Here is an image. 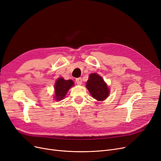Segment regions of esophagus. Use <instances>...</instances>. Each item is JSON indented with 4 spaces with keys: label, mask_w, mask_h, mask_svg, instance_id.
Segmentation results:
<instances>
[{
    "label": "esophagus",
    "mask_w": 161,
    "mask_h": 161,
    "mask_svg": "<svg viewBox=\"0 0 161 161\" xmlns=\"http://www.w3.org/2000/svg\"><path fill=\"white\" fill-rule=\"evenodd\" d=\"M75 81L77 83V84L78 85H81L82 83V80L81 78H76L75 79Z\"/></svg>",
    "instance_id": "34e87169"
}]
</instances>
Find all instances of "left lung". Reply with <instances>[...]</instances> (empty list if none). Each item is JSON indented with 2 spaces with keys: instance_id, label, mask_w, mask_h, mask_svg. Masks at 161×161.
<instances>
[{
  "instance_id": "left-lung-1",
  "label": "left lung",
  "mask_w": 161,
  "mask_h": 161,
  "mask_svg": "<svg viewBox=\"0 0 161 161\" xmlns=\"http://www.w3.org/2000/svg\"><path fill=\"white\" fill-rule=\"evenodd\" d=\"M86 87L94 99L99 101L106 99L110 93L107 83L101 76L95 73L89 75L86 83Z\"/></svg>"
}]
</instances>
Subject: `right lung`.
Instances as JSON below:
<instances>
[{"label": "right lung", "mask_w": 161, "mask_h": 161, "mask_svg": "<svg viewBox=\"0 0 161 161\" xmlns=\"http://www.w3.org/2000/svg\"><path fill=\"white\" fill-rule=\"evenodd\" d=\"M74 86V81L71 80H65L63 78H59L54 84V98L56 101L63 99L68 90Z\"/></svg>", "instance_id": "obj_1"}]
</instances>
